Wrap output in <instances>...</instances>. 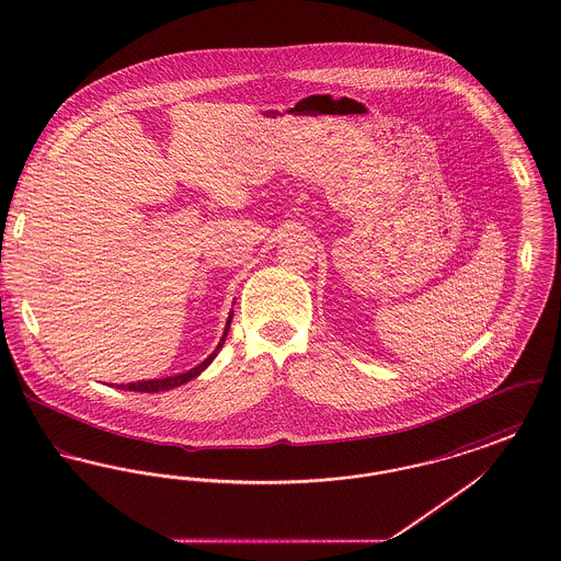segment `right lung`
I'll list each match as a JSON object with an SVG mask.
<instances>
[{
    "label": "right lung",
    "mask_w": 561,
    "mask_h": 561,
    "mask_svg": "<svg viewBox=\"0 0 561 561\" xmlns=\"http://www.w3.org/2000/svg\"><path fill=\"white\" fill-rule=\"evenodd\" d=\"M231 320H233V311L229 313L227 323H225V332L220 336V343L216 345L213 353L195 368H191L187 373L174 374V376H165V378H151V380H138V382H128V385H117V389H128V391H138V393H160V391H168V389H174V387H181L188 380H193L195 376L204 373L210 364L214 362V357L218 355V351L225 345V339L229 334V328H231Z\"/></svg>",
    "instance_id": "1"
}]
</instances>
